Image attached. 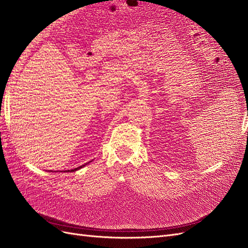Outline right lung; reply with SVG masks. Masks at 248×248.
Listing matches in <instances>:
<instances>
[{
	"mask_svg": "<svg viewBox=\"0 0 248 248\" xmlns=\"http://www.w3.org/2000/svg\"><path fill=\"white\" fill-rule=\"evenodd\" d=\"M87 164V163H86ZM86 164H84V166H80V167H78V168H77V169H73V170H66V171H74V170H79V169H81L82 167H85Z\"/></svg>",
	"mask_w": 248,
	"mask_h": 248,
	"instance_id": "1",
	"label": "right lung"
}]
</instances>
